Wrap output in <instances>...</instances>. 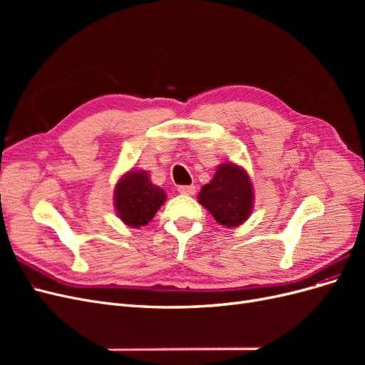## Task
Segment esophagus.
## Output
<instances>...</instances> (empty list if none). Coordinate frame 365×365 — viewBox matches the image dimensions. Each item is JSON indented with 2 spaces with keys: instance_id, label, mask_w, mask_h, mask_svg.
Wrapping results in <instances>:
<instances>
[{
  "instance_id": "obj_1",
  "label": "esophagus",
  "mask_w": 365,
  "mask_h": 365,
  "mask_svg": "<svg viewBox=\"0 0 365 365\" xmlns=\"http://www.w3.org/2000/svg\"><path fill=\"white\" fill-rule=\"evenodd\" d=\"M178 192L182 195H195L196 193V187L195 185H180Z\"/></svg>"
}]
</instances>
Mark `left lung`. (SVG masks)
<instances>
[{
  "label": "left lung",
  "instance_id": "1",
  "mask_svg": "<svg viewBox=\"0 0 365 365\" xmlns=\"http://www.w3.org/2000/svg\"><path fill=\"white\" fill-rule=\"evenodd\" d=\"M197 200L220 225L228 228L240 225L252 210V187L248 173L233 163L220 164L213 180L201 189Z\"/></svg>",
  "mask_w": 365,
  "mask_h": 365
}]
</instances>
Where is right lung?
<instances>
[{
	"label": "right lung",
	"mask_w": 365,
	"mask_h": 365,
	"mask_svg": "<svg viewBox=\"0 0 365 365\" xmlns=\"http://www.w3.org/2000/svg\"><path fill=\"white\" fill-rule=\"evenodd\" d=\"M115 207L120 219L129 227L146 225L165 201L161 187L152 184L143 170L128 172L115 185Z\"/></svg>",
	"instance_id": "1"
}]
</instances>
